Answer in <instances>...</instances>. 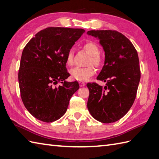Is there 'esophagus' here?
Returning a JSON list of instances; mask_svg holds the SVG:
<instances>
[{
    "instance_id": "obj_1",
    "label": "esophagus",
    "mask_w": 159,
    "mask_h": 159,
    "mask_svg": "<svg viewBox=\"0 0 159 159\" xmlns=\"http://www.w3.org/2000/svg\"><path fill=\"white\" fill-rule=\"evenodd\" d=\"M86 85V84L84 83V82H80V87H83V86H84Z\"/></svg>"
}]
</instances>
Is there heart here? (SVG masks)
Listing matches in <instances>:
<instances>
[{"mask_svg":"<svg viewBox=\"0 0 159 159\" xmlns=\"http://www.w3.org/2000/svg\"><path fill=\"white\" fill-rule=\"evenodd\" d=\"M84 48L90 56L89 60V64H94L95 66H98L102 63V59L99 56V48L95 43L93 42H89L84 44ZM73 48H70L66 54V64L69 66L73 65ZM95 73V69L93 66L88 67H75L70 70L71 77L73 80L80 81V82H85L88 80L90 77Z\"/></svg>","mask_w":159,"mask_h":159,"instance_id":"1","label":"heart"}]
</instances>
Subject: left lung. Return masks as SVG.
<instances>
[{
	"label": "left lung",
	"mask_w": 159,
	"mask_h": 159,
	"mask_svg": "<svg viewBox=\"0 0 159 159\" xmlns=\"http://www.w3.org/2000/svg\"><path fill=\"white\" fill-rule=\"evenodd\" d=\"M105 53L104 64L97 79L106 82L103 87L88 83L87 107L93 117L104 124L122 118L132 107L141 78L137 50L125 35L116 31L91 30Z\"/></svg>",
	"instance_id": "8db88e82"
}]
</instances>
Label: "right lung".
I'll list each match as a JSON object with an SVG mask.
<instances>
[{"label": "right lung", "mask_w": 159, "mask_h": 159, "mask_svg": "<svg viewBox=\"0 0 159 159\" xmlns=\"http://www.w3.org/2000/svg\"><path fill=\"white\" fill-rule=\"evenodd\" d=\"M85 32L83 29L48 27L39 31L22 51L18 82L25 108L35 118L50 123L67 111L71 97L80 89L69 82L68 51ZM59 81L61 85H53Z\"/></svg>", "instance_id": "right-lung-1"}]
</instances>
